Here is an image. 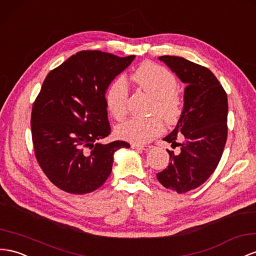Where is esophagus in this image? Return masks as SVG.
I'll return each instance as SVG.
<instances>
[{"label": "esophagus", "mask_w": 256, "mask_h": 256, "mask_svg": "<svg viewBox=\"0 0 256 256\" xmlns=\"http://www.w3.org/2000/svg\"><path fill=\"white\" fill-rule=\"evenodd\" d=\"M131 148H136V150H150V145H146V144H136L134 143L132 145H131Z\"/></svg>", "instance_id": "obj_1"}]
</instances>
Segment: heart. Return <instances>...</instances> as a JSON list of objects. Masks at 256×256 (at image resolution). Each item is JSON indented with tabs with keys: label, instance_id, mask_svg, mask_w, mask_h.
<instances>
[{
	"label": "heart",
	"instance_id": "1",
	"mask_svg": "<svg viewBox=\"0 0 256 256\" xmlns=\"http://www.w3.org/2000/svg\"><path fill=\"white\" fill-rule=\"evenodd\" d=\"M132 80L143 92L154 98L152 113L160 114L168 122H176L183 111L182 96L176 92V75L160 64L146 62L136 68ZM108 111L115 120L127 115L128 86L122 76L111 82L104 94ZM164 131V120L160 115L148 118H130L116 127V136L136 144L150 142Z\"/></svg>",
	"mask_w": 256,
	"mask_h": 256
}]
</instances>
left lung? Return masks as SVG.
<instances>
[{"instance_id":"1","label":"left lung","mask_w":256,"mask_h":256,"mask_svg":"<svg viewBox=\"0 0 256 256\" xmlns=\"http://www.w3.org/2000/svg\"><path fill=\"white\" fill-rule=\"evenodd\" d=\"M160 60L188 86L178 125L164 139L181 150H167L170 164L156 176L166 188L183 194L204 184L220 160L227 139V94L208 68L182 57L162 56ZM178 135L182 144L177 143Z\"/></svg>"}]
</instances>
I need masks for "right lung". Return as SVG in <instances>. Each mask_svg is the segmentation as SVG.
<instances>
[{
  "label": "right lung",
  "instance_id": "obj_1",
  "mask_svg": "<svg viewBox=\"0 0 256 256\" xmlns=\"http://www.w3.org/2000/svg\"><path fill=\"white\" fill-rule=\"evenodd\" d=\"M136 56L82 50L47 74L33 103L31 131L36 160L50 181L70 194L99 188L125 141L99 143L111 134L104 94Z\"/></svg>",
  "mask_w": 256,
  "mask_h": 256
}]
</instances>
